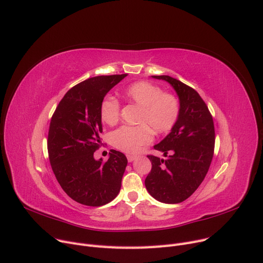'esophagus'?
<instances>
[{
  "mask_svg": "<svg viewBox=\"0 0 263 263\" xmlns=\"http://www.w3.org/2000/svg\"><path fill=\"white\" fill-rule=\"evenodd\" d=\"M127 158H128V161H129V162H132V161H134V160H135V156H130V155H128Z\"/></svg>",
  "mask_w": 263,
  "mask_h": 263,
  "instance_id": "esophagus-1",
  "label": "esophagus"
}]
</instances>
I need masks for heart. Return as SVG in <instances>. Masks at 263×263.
Segmentation results:
<instances>
[{
    "mask_svg": "<svg viewBox=\"0 0 263 263\" xmlns=\"http://www.w3.org/2000/svg\"><path fill=\"white\" fill-rule=\"evenodd\" d=\"M123 98L140 106L139 125H122L112 131L109 140L118 149L133 154L141 147L153 141V130L156 133H165L174 127L179 115V102L171 93L151 83L136 82L125 88ZM120 104L110 97L105 98L100 105L101 120L106 124L116 123L119 119Z\"/></svg>",
    "mask_w": 263,
    "mask_h": 263,
    "instance_id": "heart-1",
    "label": "heart"
}]
</instances>
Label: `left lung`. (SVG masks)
Wrapping results in <instances>:
<instances>
[{
	"label": "left lung",
	"instance_id": "8db88e82",
	"mask_svg": "<svg viewBox=\"0 0 263 263\" xmlns=\"http://www.w3.org/2000/svg\"><path fill=\"white\" fill-rule=\"evenodd\" d=\"M152 77L174 88L179 99V115L171 132L154 146L166 158L147 156L152 171L145 186L156 200L176 204L188 199L209 172L215 147L214 121L195 89L167 75Z\"/></svg>",
	"mask_w": 263,
	"mask_h": 263
}]
</instances>
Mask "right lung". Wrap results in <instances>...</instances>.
<instances>
[{
  "label": "right lung",
  "mask_w": 263,
  "mask_h": 263,
  "mask_svg": "<svg viewBox=\"0 0 263 263\" xmlns=\"http://www.w3.org/2000/svg\"><path fill=\"white\" fill-rule=\"evenodd\" d=\"M127 76H97L67 91L57 106L48 132L53 174L66 195L88 206H102L120 191L127 157L112 151L106 162L93 154L101 145L100 105L108 91Z\"/></svg>",
  "instance_id": "obj_1"
}]
</instances>
